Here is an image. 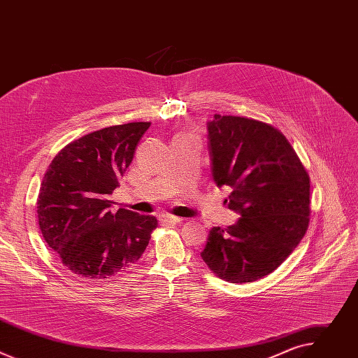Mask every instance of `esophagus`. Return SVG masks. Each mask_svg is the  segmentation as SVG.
I'll return each mask as SVG.
<instances>
[{
    "label": "esophagus",
    "mask_w": 358,
    "mask_h": 358,
    "mask_svg": "<svg viewBox=\"0 0 358 358\" xmlns=\"http://www.w3.org/2000/svg\"><path fill=\"white\" fill-rule=\"evenodd\" d=\"M160 221H162V222H164V224H180V222L182 221V218L166 214V215H162V217H160Z\"/></svg>",
    "instance_id": "obj_1"
}]
</instances>
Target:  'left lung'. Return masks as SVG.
<instances>
[{"label": "left lung", "instance_id": "1", "mask_svg": "<svg viewBox=\"0 0 358 358\" xmlns=\"http://www.w3.org/2000/svg\"><path fill=\"white\" fill-rule=\"evenodd\" d=\"M207 129L214 181L232 188L228 207L241 218L214 227L201 257L227 282H255L279 268L308 231L310 178L268 123L215 115Z\"/></svg>", "mask_w": 358, "mask_h": 358}]
</instances>
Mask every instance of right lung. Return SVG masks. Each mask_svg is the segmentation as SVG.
<instances>
[{
    "label": "right lung",
    "mask_w": 358,
    "mask_h": 358,
    "mask_svg": "<svg viewBox=\"0 0 358 358\" xmlns=\"http://www.w3.org/2000/svg\"><path fill=\"white\" fill-rule=\"evenodd\" d=\"M150 122L110 126L65 145L41 182L38 222L48 246L72 273L108 279L140 259L157 218L126 208L112 213L109 195L130 166Z\"/></svg>",
    "instance_id": "obj_1"
}]
</instances>
